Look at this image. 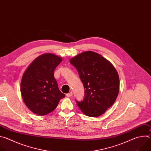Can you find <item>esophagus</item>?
<instances>
[{"label":"esophagus","instance_id":"obj_1","mask_svg":"<svg viewBox=\"0 0 151 151\" xmlns=\"http://www.w3.org/2000/svg\"><path fill=\"white\" fill-rule=\"evenodd\" d=\"M72 95H73V93H72V92H70L69 93H68V94H66V96L68 97H72Z\"/></svg>","mask_w":151,"mask_h":151}]
</instances>
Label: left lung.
I'll list each match as a JSON object with an SVG mask.
<instances>
[{"label": "left lung", "instance_id": "1", "mask_svg": "<svg viewBox=\"0 0 151 151\" xmlns=\"http://www.w3.org/2000/svg\"><path fill=\"white\" fill-rule=\"evenodd\" d=\"M85 89L83 100L76 101L87 116L97 117L113 105L119 93V78L114 66L101 55L85 51L71 58Z\"/></svg>", "mask_w": 151, "mask_h": 151}]
</instances>
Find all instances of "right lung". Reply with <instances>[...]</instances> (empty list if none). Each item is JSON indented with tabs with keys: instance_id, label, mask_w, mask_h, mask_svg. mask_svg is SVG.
<instances>
[{
	"instance_id": "obj_1",
	"label": "right lung",
	"mask_w": 151,
	"mask_h": 151,
	"mask_svg": "<svg viewBox=\"0 0 151 151\" xmlns=\"http://www.w3.org/2000/svg\"><path fill=\"white\" fill-rule=\"evenodd\" d=\"M62 58L47 53L37 57L27 68L21 81V94L28 108L38 115L52 112L65 97L58 89L54 76Z\"/></svg>"
}]
</instances>
